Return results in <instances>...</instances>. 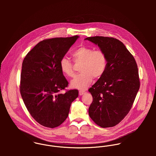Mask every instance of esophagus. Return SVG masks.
Listing matches in <instances>:
<instances>
[{
	"label": "esophagus",
	"mask_w": 156,
	"mask_h": 156,
	"mask_svg": "<svg viewBox=\"0 0 156 156\" xmlns=\"http://www.w3.org/2000/svg\"><path fill=\"white\" fill-rule=\"evenodd\" d=\"M85 93V92H84V91H82V90H80V91H79V95H83Z\"/></svg>",
	"instance_id": "1"
}]
</instances>
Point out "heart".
<instances>
[{
    "mask_svg": "<svg viewBox=\"0 0 156 156\" xmlns=\"http://www.w3.org/2000/svg\"><path fill=\"white\" fill-rule=\"evenodd\" d=\"M72 57L75 64H81V73L70 83L73 88L85 90L91 83L93 77L95 79L101 77L106 69L108 58L103 50H94L88 47L82 46L73 52ZM60 68L67 77H72L74 76L73 64L66 58L61 59Z\"/></svg>",
    "mask_w": 156,
    "mask_h": 156,
    "instance_id": "obj_1",
    "label": "heart"
}]
</instances>
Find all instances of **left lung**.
Segmentation results:
<instances>
[{
  "mask_svg": "<svg viewBox=\"0 0 156 156\" xmlns=\"http://www.w3.org/2000/svg\"><path fill=\"white\" fill-rule=\"evenodd\" d=\"M106 54L104 74L89 89L93 101L90 118L103 128L119 124L128 114L140 87L137 66L133 55L119 40L105 37H88Z\"/></svg>",
  "mask_w": 156,
  "mask_h": 156,
  "instance_id": "8db88e82",
  "label": "left lung"
}]
</instances>
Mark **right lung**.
<instances>
[{"instance_id":"obj_1","label":"right lung","mask_w":156,"mask_h":156,"mask_svg":"<svg viewBox=\"0 0 156 156\" xmlns=\"http://www.w3.org/2000/svg\"><path fill=\"white\" fill-rule=\"evenodd\" d=\"M79 37L43 40L25 56L22 63L20 91L34 119L48 128L60 126L67 119L77 89L61 90L68 82L60 68V61Z\"/></svg>"}]
</instances>
